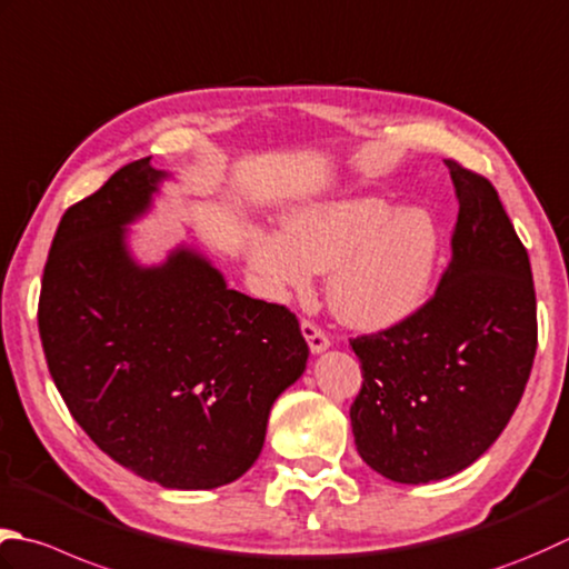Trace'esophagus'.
I'll return each instance as SVG.
<instances>
[{
	"instance_id": "obj_1",
	"label": "esophagus",
	"mask_w": 569,
	"mask_h": 569,
	"mask_svg": "<svg viewBox=\"0 0 569 569\" xmlns=\"http://www.w3.org/2000/svg\"><path fill=\"white\" fill-rule=\"evenodd\" d=\"M300 330H303V338L308 340V348H310V352H313V355L330 348V338L326 336V330H320L316 326V322L303 320V322H300Z\"/></svg>"
}]
</instances>
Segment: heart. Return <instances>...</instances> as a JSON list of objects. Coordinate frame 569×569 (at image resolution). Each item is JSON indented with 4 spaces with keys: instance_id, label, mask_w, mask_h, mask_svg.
<instances>
[{
    "instance_id": "b5f03b06",
    "label": "heart",
    "mask_w": 569,
    "mask_h": 569,
    "mask_svg": "<svg viewBox=\"0 0 569 569\" xmlns=\"http://www.w3.org/2000/svg\"><path fill=\"white\" fill-rule=\"evenodd\" d=\"M441 247L429 209L358 197L296 209L283 233L253 231L249 261L271 293L300 291L313 271H330L332 313L352 328L382 330L427 303Z\"/></svg>"
}]
</instances>
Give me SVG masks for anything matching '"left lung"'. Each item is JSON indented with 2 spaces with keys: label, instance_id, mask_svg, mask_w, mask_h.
<instances>
[{
  "label": "left lung",
  "instance_id": "8db88e82",
  "mask_svg": "<svg viewBox=\"0 0 569 569\" xmlns=\"http://www.w3.org/2000/svg\"><path fill=\"white\" fill-rule=\"evenodd\" d=\"M459 199L451 263L415 316L350 340L362 389L355 447L397 483L441 481L500 437L538 348L528 251L486 177L443 160Z\"/></svg>",
  "mask_w": 569,
  "mask_h": 569
}]
</instances>
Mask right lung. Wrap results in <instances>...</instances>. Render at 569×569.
<instances>
[{"label":"right lung","mask_w":569,"mask_h":569,"mask_svg":"<svg viewBox=\"0 0 569 569\" xmlns=\"http://www.w3.org/2000/svg\"><path fill=\"white\" fill-rule=\"evenodd\" d=\"M167 177L142 158L66 209L39 336L56 389L100 451L162 488L209 491L259 459L308 342L291 310L227 288L194 249L158 266L132 259L126 227Z\"/></svg>","instance_id":"right-lung-1"}]
</instances>
